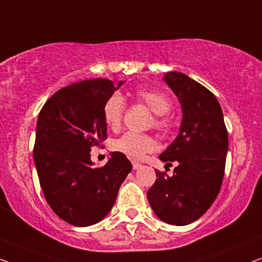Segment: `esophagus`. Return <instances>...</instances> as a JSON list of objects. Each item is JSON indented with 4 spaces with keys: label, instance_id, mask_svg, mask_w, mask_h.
<instances>
[{
    "label": "esophagus",
    "instance_id": "34e87169",
    "mask_svg": "<svg viewBox=\"0 0 262 262\" xmlns=\"http://www.w3.org/2000/svg\"><path fill=\"white\" fill-rule=\"evenodd\" d=\"M133 168H134V169L141 168V164H139V163H133Z\"/></svg>",
    "mask_w": 262,
    "mask_h": 262
}]
</instances>
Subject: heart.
<instances>
[{"label":"heart","instance_id":"obj_1","mask_svg":"<svg viewBox=\"0 0 262 262\" xmlns=\"http://www.w3.org/2000/svg\"><path fill=\"white\" fill-rule=\"evenodd\" d=\"M136 101L143 103L154 115L153 126L157 129L167 132L172 126L166 114L171 109V102L166 95L156 90L140 89L134 94ZM124 102L119 94H113L105 99L102 106V115L104 123L110 129H117L123 117ZM114 148L132 159H141L146 153L156 148V141L152 136L136 133H126L114 142Z\"/></svg>","mask_w":262,"mask_h":262}]
</instances>
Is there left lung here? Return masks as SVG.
Masks as SVG:
<instances>
[{"label":"left lung","instance_id":"left-lung-1","mask_svg":"<svg viewBox=\"0 0 262 262\" xmlns=\"http://www.w3.org/2000/svg\"><path fill=\"white\" fill-rule=\"evenodd\" d=\"M164 82L182 106L178 136L159 156L178 164L173 176L157 171L147 192L150 208L165 223L186 226L206 212L220 192L226 167L228 132L211 91L182 72L165 73Z\"/></svg>","mask_w":262,"mask_h":262}]
</instances>
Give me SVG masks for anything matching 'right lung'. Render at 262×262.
<instances>
[{"mask_svg":"<svg viewBox=\"0 0 262 262\" xmlns=\"http://www.w3.org/2000/svg\"><path fill=\"white\" fill-rule=\"evenodd\" d=\"M96 78L57 91L40 110L33 158L47 203L72 226L89 227L108 215L132 164L110 153L103 167L91 161V147L106 138L103 103L122 85Z\"/></svg>","mask_w":262,"mask_h":262,"instance_id":"add662e5","label":"right lung"}]
</instances>
